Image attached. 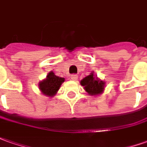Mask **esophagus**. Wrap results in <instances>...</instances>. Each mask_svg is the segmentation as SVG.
Listing matches in <instances>:
<instances>
[{"mask_svg":"<svg viewBox=\"0 0 147 147\" xmlns=\"http://www.w3.org/2000/svg\"><path fill=\"white\" fill-rule=\"evenodd\" d=\"M69 78H70V79L71 80L76 81V80L78 78V76L77 75V74H71V75L69 76Z\"/></svg>","mask_w":147,"mask_h":147,"instance_id":"esophagus-1","label":"esophagus"}]
</instances>
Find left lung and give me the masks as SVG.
Here are the masks:
<instances>
[{
    "label": "left lung",
    "mask_w": 147,
    "mask_h": 147,
    "mask_svg": "<svg viewBox=\"0 0 147 147\" xmlns=\"http://www.w3.org/2000/svg\"><path fill=\"white\" fill-rule=\"evenodd\" d=\"M81 84L90 95H98L102 93L105 86L104 82L100 81L98 78H95L93 73L82 80Z\"/></svg>",
    "instance_id": "1"
}]
</instances>
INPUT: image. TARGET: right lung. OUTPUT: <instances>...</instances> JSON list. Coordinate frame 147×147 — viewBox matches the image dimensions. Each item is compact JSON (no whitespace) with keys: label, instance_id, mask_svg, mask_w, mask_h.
<instances>
[{"label":"right lung","instance_id":"right-lung-1","mask_svg":"<svg viewBox=\"0 0 147 147\" xmlns=\"http://www.w3.org/2000/svg\"><path fill=\"white\" fill-rule=\"evenodd\" d=\"M65 79L63 78H59L56 76L53 72L49 74L46 79L43 80L39 84V88L44 94L49 97H52L56 94L57 91L59 90L61 85Z\"/></svg>","mask_w":147,"mask_h":147}]
</instances>
